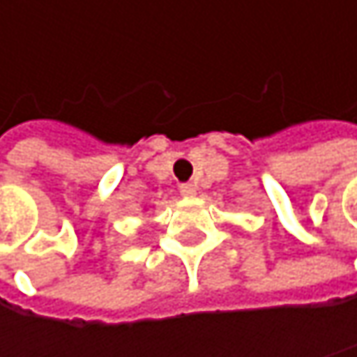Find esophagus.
I'll list each match as a JSON object with an SVG mask.
<instances>
[{"instance_id": "34e87169", "label": "esophagus", "mask_w": 357, "mask_h": 357, "mask_svg": "<svg viewBox=\"0 0 357 357\" xmlns=\"http://www.w3.org/2000/svg\"><path fill=\"white\" fill-rule=\"evenodd\" d=\"M179 194L185 196V198H192L196 194V185L194 183H181L179 185Z\"/></svg>"}]
</instances>
